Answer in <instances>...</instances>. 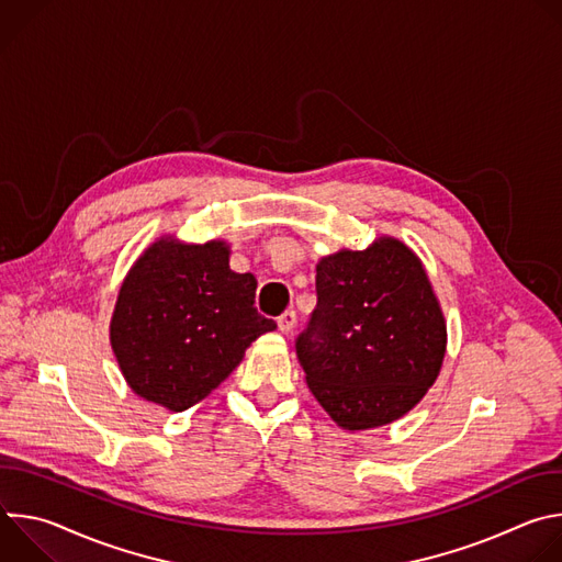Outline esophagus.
Segmentation results:
<instances>
[{"instance_id": "34e87169", "label": "esophagus", "mask_w": 562, "mask_h": 562, "mask_svg": "<svg viewBox=\"0 0 562 562\" xmlns=\"http://www.w3.org/2000/svg\"><path fill=\"white\" fill-rule=\"evenodd\" d=\"M295 323H297V315H295L293 308H289V311H284V313L278 317V329H280L282 334H291L293 327H295Z\"/></svg>"}]
</instances>
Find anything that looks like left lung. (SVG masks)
I'll return each mask as SVG.
<instances>
[{
  "label": "left lung",
  "instance_id": "left-lung-1",
  "mask_svg": "<svg viewBox=\"0 0 562 562\" xmlns=\"http://www.w3.org/2000/svg\"><path fill=\"white\" fill-rule=\"evenodd\" d=\"M317 304L295 351L306 384L347 431L391 425L436 382L447 323L420 258L380 235L315 265Z\"/></svg>",
  "mask_w": 562,
  "mask_h": 562
}]
</instances>
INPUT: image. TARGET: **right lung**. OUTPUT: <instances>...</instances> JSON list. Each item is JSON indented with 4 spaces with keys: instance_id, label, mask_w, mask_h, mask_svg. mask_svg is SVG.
Here are the masks:
<instances>
[{
    "instance_id": "obj_1",
    "label": "right lung",
    "mask_w": 562,
    "mask_h": 562,
    "mask_svg": "<svg viewBox=\"0 0 562 562\" xmlns=\"http://www.w3.org/2000/svg\"><path fill=\"white\" fill-rule=\"evenodd\" d=\"M224 239L157 237L128 269L111 315V349L126 384L169 412H184L243 362L276 323L254 306L258 282L228 267Z\"/></svg>"
}]
</instances>
